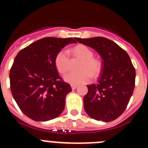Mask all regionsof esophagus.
I'll return each mask as SVG.
<instances>
[{"instance_id": "34e87169", "label": "esophagus", "mask_w": 148, "mask_h": 148, "mask_svg": "<svg viewBox=\"0 0 148 148\" xmlns=\"http://www.w3.org/2000/svg\"><path fill=\"white\" fill-rule=\"evenodd\" d=\"M77 87H78V86L77 85H75V84H72L71 85V87H72V90H75V89L77 88Z\"/></svg>"}]
</instances>
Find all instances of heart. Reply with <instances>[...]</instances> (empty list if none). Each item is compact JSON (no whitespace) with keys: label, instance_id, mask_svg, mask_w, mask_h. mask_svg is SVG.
I'll list each match as a JSON object with an SVG mask.
<instances>
[{"label":"heart","instance_id":"heart-1","mask_svg":"<svg viewBox=\"0 0 148 148\" xmlns=\"http://www.w3.org/2000/svg\"><path fill=\"white\" fill-rule=\"evenodd\" d=\"M73 55L82 60L78 73H69L64 75V79L71 84H79L90 82L92 76H97L101 70V61L94 58L93 52L85 45H77L73 49ZM70 56L64 49L58 52L55 58V65L58 72L64 74L70 69Z\"/></svg>","mask_w":148,"mask_h":148}]
</instances>
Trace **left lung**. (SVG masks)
<instances>
[{"mask_svg": "<svg viewBox=\"0 0 148 148\" xmlns=\"http://www.w3.org/2000/svg\"><path fill=\"white\" fill-rule=\"evenodd\" d=\"M97 51L102 70L97 84L87 86L84 107L90 117L105 122L119 118L126 109L135 87L136 70L126 51L104 37L75 38Z\"/></svg>", "mask_w": 148, "mask_h": 148, "instance_id": "obj_1", "label": "left lung"}]
</instances>
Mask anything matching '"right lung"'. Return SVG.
Listing matches in <instances>:
<instances>
[{
    "label": "right lung",
    "instance_id": "add662e5",
    "mask_svg": "<svg viewBox=\"0 0 148 148\" xmlns=\"http://www.w3.org/2000/svg\"><path fill=\"white\" fill-rule=\"evenodd\" d=\"M75 38H44L18 53L10 69V88L22 113L34 121L58 117L72 88L60 76L55 65L56 54Z\"/></svg>",
    "mask_w": 148,
    "mask_h": 148
}]
</instances>
